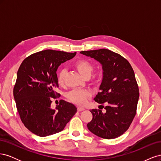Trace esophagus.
Here are the masks:
<instances>
[{"mask_svg":"<svg viewBox=\"0 0 161 161\" xmlns=\"http://www.w3.org/2000/svg\"><path fill=\"white\" fill-rule=\"evenodd\" d=\"M85 109L84 108H82V107H78L77 108V111H84Z\"/></svg>","mask_w":161,"mask_h":161,"instance_id":"esophagus-1","label":"esophagus"}]
</instances>
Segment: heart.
<instances>
[{
  "label": "heart",
  "mask_w": 161,
  "mask_h": 161,
  "mask_svg": "<svg viewBox=\"0 0 161 161\" xmlns=\"http://www.w3.org/2000/svg\"><path fill=\"white\" fill-rule=\"evenodd\" d=\"M74 66L80 74L85 78H89L94 69L91 63L86 60H80L77 61L75 63ZM65 76L66 70L64 69H62L58 72V82L60 85H64ZM91 94L89 91L76 89L69 92L67 95V97L75 104L82 105L86 103L91 97Z\"/></svg>",
  "instance_id": "b5f03b06"
}]
</instances>
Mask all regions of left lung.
<instances>
[{
    "mask_svg": "<svg viewBox=\"0 0 161 161\" xmlns=\"http://www.w3.org/2000/svg\"><path fill=\"white\" fill-rule=\"evenodd\" d=\"M80 53L94 58L103 69L100 92L94 100L105 111L91 110L92 119L87 128L101 138H118L127 131L136 114L139 89L132 67L121 55L108 49Z\"/></svg>",
    "mask_w": 161,
    "mask_h": 161,
    "instance_id": "8db88e82",
    "label": "left lung"
}]
</instances>
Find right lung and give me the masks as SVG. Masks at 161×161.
<instances>
[{
  "label": "right lung",
  "instance_id": "obj_1",
  "mask_svg": "<svg viewBox=\"0 0 161 161\" xmlns=\"http://www.w3.org/2000/svg\"><path fill=\"white\" fill-rule=\"evenodd\" d=\"M76 53L43 50L28 56L19 67L14 99L23 124L34 134L45 137L60 132L76 113L75 105L64 100L51 108V98L58 95V68Z\"/></svg>",
  "mask_w": 161,
  "mask_h": 161
}]
</instances>
